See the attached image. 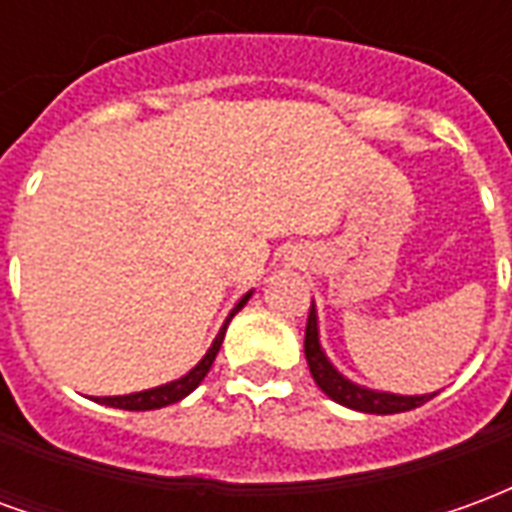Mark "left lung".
<instances>
[{"mask_svg": "<svg viewBox=\"0 0 512 512\" xmlns=\"http://www.w3.org/2000/svg\"><path fill=\"white\" fill-rule=\"evenodd\" d=\"M304 356H307V365H310L315 384L321 386L334 403L354 408V411H365V414H400V411H411V408L428 403L430 397L436 395V392L433 395H392V392H376V389L354 384L343 373H337V367L326 359L321 348L315 304L310 307L307 332H304Z\"/></svg>", "mask_w": 512, "mask_h": 512, "instance_id": "8db88e82", "label": "left lung"}]
</instances>
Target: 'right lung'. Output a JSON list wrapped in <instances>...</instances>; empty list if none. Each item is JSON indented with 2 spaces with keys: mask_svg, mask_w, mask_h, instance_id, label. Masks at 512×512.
<instances>
[{
  "mask_svg": "<svg viewBox=\"0 0 512 512\" xmlns=\"http://www.w3.org/2000/svg\"><path fill=\"white\" fill-rule=\"evenodd\" d=\"M249 296L252 293H246L244 299L238 301L233 307V312L227 315V321H224V326L219 329V334H216V340H213V345L208 348V354L202 356L200 365L191 367L189 373L183 378H178V381H169V384L164 386H156V389H145V392H134V395H117V397H95L98 403H104V406H112V408H126V411H153V408H164V406H172V403H178V400H183L186 395H191L197 386L202 384V378L208 376V370H211L213 359H216V354H219V348H222V340H224V332H227V323L233 321V315L241 307H244L246 301H249Z\"/></svg>",
  "mask_w": 512,
  "mask_h": 512,
  "instance_id": "1",
  "label": "right lung"
}]
</instances>
